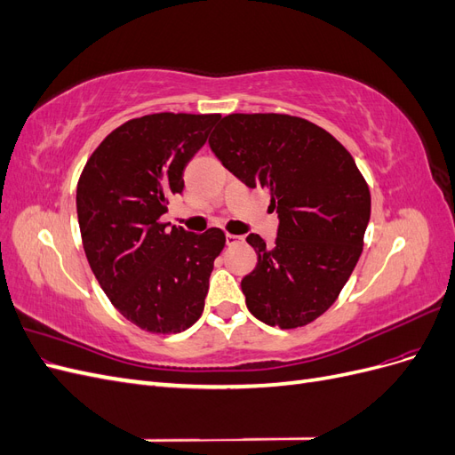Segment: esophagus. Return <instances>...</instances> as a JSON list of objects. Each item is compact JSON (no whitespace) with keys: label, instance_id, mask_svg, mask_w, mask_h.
<instances>
[{"label":"esophagus","instance_id":"esophagus-1","mask_svg":"<svg viewBox=\"0 0 455 455\" xmlns=\"http://www.w3.org/2000/svg\"><path fill=\"white\" fill-rule=\"evenodd\" d=\"M226 243H228V246H231V244H241V243H243V237H241V235H231V233H228V235H226Z\"/></svg>","mask_w":455,"mask_h":455}]
</instances>
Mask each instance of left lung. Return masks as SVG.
<instances>
[{
	"label": "left lung",
	"mask_w": 455,
	"mask_h": 455,
	"mask_svg": "<svg viewBox=\"0 0 455 455\" xmlns=\"http://www.w3.org/2000/svg\"><path fill=\"white\" fill-rule=\"evenodd\" d=\"M209 146L246 186L266 188L279 212L273 249L246 237L258 254L241 281L246 307L284 330L319 319L364 246L370 189L355 159L323 127L286 114H229Z\"/></svg>",
	"instance_id": "left-lung-1"
}]
</instances>
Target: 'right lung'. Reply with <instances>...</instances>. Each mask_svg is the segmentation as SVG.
<instances>
[{
    "label": "right lung",
    "mask_w": 455,
    "mask_h": 455,
    "mask_svg": "<svg viewBox=\"0 0 455 455\" xmlns=\"http://www.w3.org/2000/svg\"><path fill=\"white\" fill-rule=\"evenodd\" d=\"M220 114H149L123 123L87 159L77 220L96 281L127 321L151 334L194 324L209 292L222 229H167L161 216Z\"/></svg>",
    "instance_id": "obj_1"
}]
</instances>
